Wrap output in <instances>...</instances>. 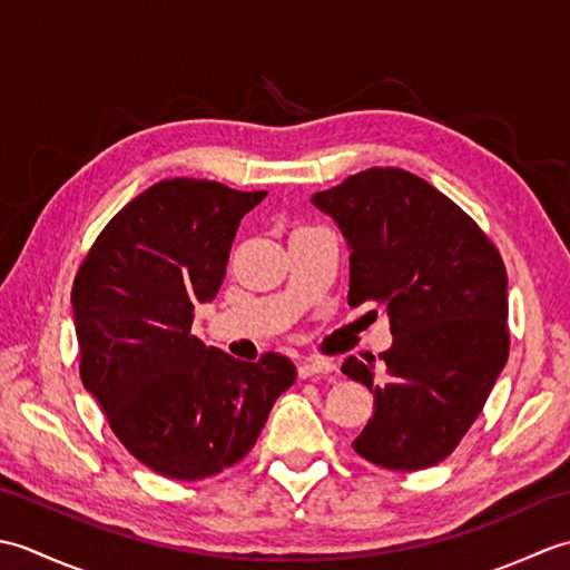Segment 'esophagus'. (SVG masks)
Returning a JSON list of instances; mask_svg holds the SVG:
<instances>
[{
  "instance_id": "obj_1",
  "label": "esophagus",
  "mask_w": 570,
  "mask_h": 570,
  "mask_svg": "<svg viewBox=\"0 0 570 570\" xmlns=\"http://www.w3.org/2000/svg\"><path fill=\"white\" fill-rule=\"evenodd\" d=\"M335 372V362L325 357H306L298 362V377H313V374H328Z\"/></svg>"
}]
</instances>
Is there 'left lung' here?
<instances>
[{"label":"left lung","instance_id":"8db88e82","mask_svg":"<svg viewBox=\"0 0 570 570\" xmlns=\"http://www.w3.org/2000/svg\"><path fill=\"white\" fill-rule=\"evenodd\" d=\"M350 247L347 304L386 306L394 343L382 370L343 362L374 394L353 441L386 470H421L455 451L510 355L507 272L458 205L404 168H367L311 198Z\"/></svg>","mask_w":570,"mask_h":570}]
</instances>
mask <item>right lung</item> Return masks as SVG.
<instances>
[{
	"mask_svg": "<svg viewBox=\"0 0 570 570\" xmlns=\"http://www.w3.org/2000/svg\"><path fill=\"white\" fill-rule=\"evenodd\" d=\"M266 190L166 178L127 203L95 239L72 282L80 380L139 463L203 480L257 443L294 362H242L190 333L215 298L239 220Z\"/></svg>",
	"mask_w": 570,
	"mask_h": 570,
	"instance_id": "1",
	"label": "right lung"
}]
</instances>
